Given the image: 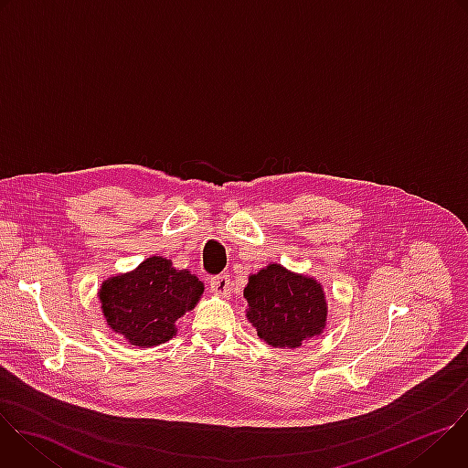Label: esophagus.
Segmentation results:
<instances>
[{
  "instance_id": "obj_1",
  "label": "esophagus",
  "mask_w": 468,
  "mask_h": 468,
  "mask_svg": "<svg viewBox=\"0 0 468 468\" xmlns=\"http://www.w3.org/2000/svg\"><path fill=\"white\" fill-rule=\"evenodd\" d=\"M209 287L218 296H229L231 294V282H229V276H226V274L211 278Z\"/></svg>"
}]
</instances>
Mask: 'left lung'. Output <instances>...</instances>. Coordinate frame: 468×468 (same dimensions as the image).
I'll list each match as a JSON object with an SVG mask.
<instances>
[{
    "instance_id": "left-lung-1",
    "label": "left lung",
    "mask_w": 468,
    "mask_h": 468,
    "mask_svg": "<svg viewBox=\"0 0 468 468\" xmlns=\"http://www.w3.org/2000/svg\"><path fill=\"white\" fill-rule=\"evenodd\" d=\"M246 318L257 335L274 348H298L320 335L327 320L322 285L274 262L248 278Z\"/></svg>"
}]
</instances>
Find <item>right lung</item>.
Wrapping results in <instances>:
<instances>
[{
	"mask_svg": "<svg viewBox=\"0 0 468 468\" xmlns=\"http://www.w3.org/2000/svg\"><path fill=\"white\" fill-rule=\"evenodd\" d=\"M202 294V282L188 271H176L161 255L148 257L133 272L105 280L98 292L109 327L141 348L170 341L177 333V318L192 311Z\"/></svg>",
	"mask_w": 468,
	"mask_h": 468,
	"instance_id": "1",
	"label": "right lung"
}]
</instances>
